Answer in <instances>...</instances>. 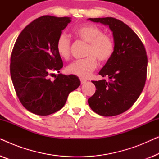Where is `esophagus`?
Returning a JSON list of instances; mask_svg holds the SVG:
<instances>
[{"mask_svg":"<svg viewBox=\"0 0 159 159\" xmlns=\"http://www.w3.org/2000/svg\"><path fill=\"white\" fill-rule=\"evenodd\" d=\"M80 82H81V84H84L86 83V80H83V79H80Z\"/></svg>","mask_w":159,"mask_h":159,"instance_id":"34e87169","label":"esophagus"}]
</instances>
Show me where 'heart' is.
<instances>
[{"label": "heart", "instance_id": "obj_1", "mask_svg": "<svg viewBox=\"0 0 159 159\" xmlns=\"http://www.w3.org/2000/svg\"><path fill=\"white\" fill-rule=\"evenodd\" d=\"M77 38L88 43L85 56L82 60L75 61L66 67V71L80 78H88L97 67V59L101 63L109 61L115 51V42L110 34L104 33L98 26L83 24L74 30ZM56 51L62 58L67 59L71 53V40L66 34L58 35L56 43Z\"/></svg>", "mask_w": 159, "mask_h": 159}]
</instances>
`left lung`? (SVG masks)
Segmentation results:
<instances>
[{"label":"left lung","instance_id":"8db88e82","mask_svg":"<svg viewBox=\"0 0 159 159\" xmlns=\"http://www.w3.org/2000/svg\"><path fill=\"white\" fill-rule=\"evenodd\" d=\"M89 19L109 26L115 42L114 55L99 71L108 81H92L97 90L88 99L89 106L101 116H116L131 108L144 88L146 51L135 32L123 21L113 17Z\"/></svg>","mask_w":159,"mask_h":159}]
</instances>
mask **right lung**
Segmentation results:
<instances>
[{"label": "right lung", "instance_id": "right-lung-1", "mask_svg": "<svg viewBox=\"0 0 159 159\" xmlns=\"http://www.w3.org/2000/svg\"><path fill=\"white\" fill-rule=\"evenodd\" d=\"M69 17L43 16L28 25L17 38L11 55L10 73L21 103L40 116L53 114L63 108L71 91L80 85L77 76L58 74L63 61L56 48L58 35Z\"/></svg>", "mask_w": 159, "mask_h": 159}]
</instances>
